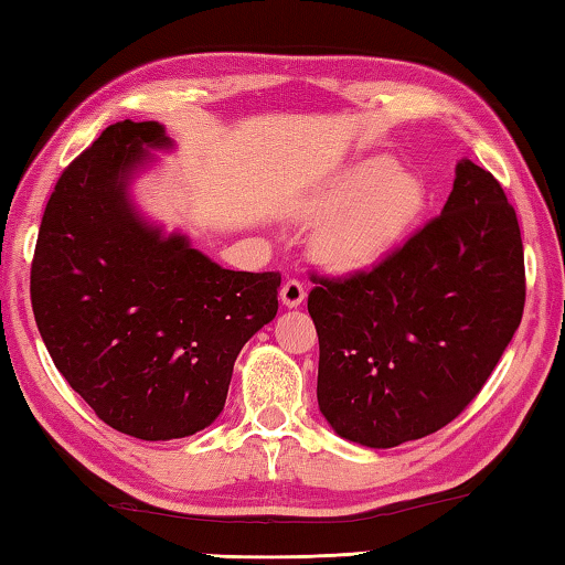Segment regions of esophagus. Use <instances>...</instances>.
Masks as SVG:
<instances>
[{"label":"esophagus","instance_id":"1","mask_svg":"<svg viewBox=\"0 0 565 565\" xmlns=\"http://www.w3.org/2000/svg\"><path fill=\"white\" fill-rule=\"evenodd\" d=\"M279 296H281V303L286 306V309H296V306H301V303H303V299H306V289H303V284H301V281L291 279V281H286V284L281 286Z\"/></svg>","mask_w":565,"mask_h":565}]
</instances>
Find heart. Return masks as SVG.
<instances>
[{"label":"heart","instance_id":"obj_1","mask_svg":"<svg viewBox=\"0 0 565 565\" xmlns=\"http://www.w3.org/2000/svg\"><path fill=\"white\" fill-rule=\"evenodd\" d=\"M431 189L416 171L371 157L337 171L296 204L311 234V259L339 279L379 269L424 224Z\"/></svg>","mask_w":565,"mask_h":565}]
</instances>
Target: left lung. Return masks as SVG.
Wrapping results in <instances>:
<instances>
[{
  "label": "left lung",
  "mask_w": 565,
  "mask_h": 565,
  "mask_svg": "<svg viewBox=\"0 0 565 565\" xmlns=\"http://www.w3.org/2000/svg\"><path fill=\"white\" fill-rule=\"evenodd\" d=\"M513 206L489 171L456 164L441 216L371 274L319 279V411L347 441L394 448L471 404L523 317Z\"/></svg>",
  "instance_id": "1"
}]
</instances>
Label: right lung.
I'll return each instance as SVG.
<instances>
[{
	"label": "right lung",
	"instance_id": "1",
	"mask_svg": "<svg viewBox=\"0 0 565 565\" xmlns=\"http://www.w3.org/2000/svg\"><path fill=\"white\" fill-rule=\"evenodd\" d=\"M174 149L159 121L104 129L56 181L32 264L54 366L104 424L141 441L212 426L238 351L279 309V274L224 269L139 209L134 181Z\"/></svg>",
	"mask_w": 565,
	"mask_h": 565
}]
</instances>
